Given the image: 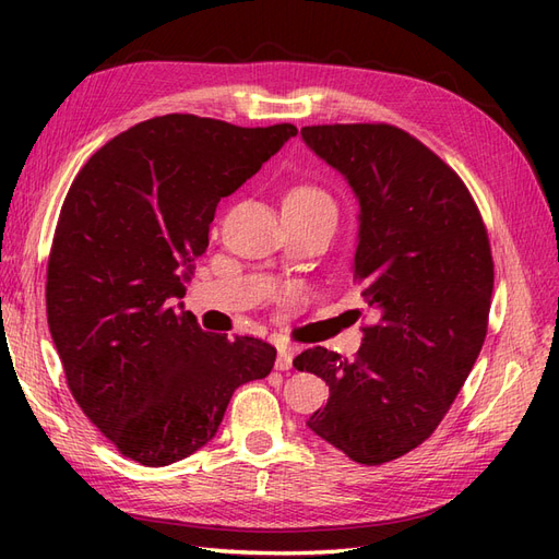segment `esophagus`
<instances>
[{"label":"esophagus","instance_id":"obj_1","mask_svg":"<svg viewBox=\"0 0 559 559\" xmlns=\"http://www.w3.org/2000/svg\"><path fill=\"white\" fill-rule=\"evenodd\" d=\"M292 366H294V349H292V347H280L275 368H277V370H289Z\"/></svg>","mask_w":559,"mask_h":559}]
</instances>
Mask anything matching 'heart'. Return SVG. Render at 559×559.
<instances>
[{
  "label": "heart",
  "instance_id": "heart-1",
  "mask_svg": "<svg viewBox=\"0 0 559 559\" xmlns=\"http://www.w3.org/2000/svg\"><path fill=\"white\" fill-rule=\"evenodd\" d=\"M284 207L298 210H333V200L326 191H321L314 183H300L286 193Z\"/></svg>",
  "mask_w": 559,
  "mask_h": 559
}]
</instances>
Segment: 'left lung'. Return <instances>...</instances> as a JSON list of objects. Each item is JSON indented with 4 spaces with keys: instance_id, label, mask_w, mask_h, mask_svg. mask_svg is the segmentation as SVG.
I'll use <instances>...</instances> for the list:
<instances>
[{
    "instance_id": "8db88e82",
    "label": "left lung",
    "mask_w": 559,
    "mask_h": 559,
    "mask_svg": "<svg viewBox=\"0 0 559 559\" xmlns=\"http://www.w3.org/2000/svg\"><path fill=\"white\" fill-rule=\"evenodd\" d=\"M300 134L359 200L352 282L380 319L354 361L312 347L294 366L331 392L308 427L376 466L425 443L464 386L487 335L492 251L464 181L413 134L386 123Z\"/></svg>"
}]
</instances>
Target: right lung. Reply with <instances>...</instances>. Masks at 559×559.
<instances>
[{"label":"right lung","instance_id":"add662e5","mask_svg":"<svg viewBox=\"0 0 559 559\" xmlns=\"http://www.w3.org/2000/svg\"><path fill=\"white\" fill-rule=\"evenodd\" d=\"M296 132L156 116L70 186L46 270L48 329L79 408L134 462L167 466L207 445L235 389L273 370V345L202 331L177 300L218 200Z\"/></svg>","mask_w":559,"mask_h":559}]
</instances>
